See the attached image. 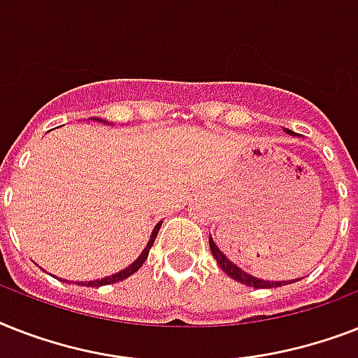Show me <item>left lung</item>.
Listing matches in <instances>:
<instances>
[{"label": "left lung", "instance_id": "left-lung-1", "mask_svg": "<svg viewBox=\"0 0 358 358\" xmlns=\"http://www.w3.org/2000/svg\"><path fill=\"white\" fill-rule=\"evenodd\" d=\"M286 131L294 135V131H289V129H286ZM210 249H212V255L213 258L217 260L219 267H221L229 277H232L234 280H238V282L245 284V286H252V288H278V286H284V284L295 282V280H284V282H278V280H262V278L252 277V275H249V273L243 271V269H239L236 264H232V262L219 250V247L215 245V241H213L212 238H210ZM297 280H299V278H297Z\"/></svg>", "mask_w": 358, "mask_h": 358}]
</instances>
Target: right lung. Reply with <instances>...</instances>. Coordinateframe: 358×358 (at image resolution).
<instances>
[{"instance_id":"1","label":"right lung","mask_w":358,"mask_h":358,"mask_svg":"<svg viewBox=\"0 0 358 358\" xmlns=\"http://www.w3.org/2000/svg\"><path fill=\"white\" fill-rule=\"evenodd\" d=\"M100 120V119H98ZM159 227H162V221L156 224V229L152 230V236H150V241L146 243L145 250L141 252V256L137 258V260L131 264V266H128L126 269H122V271L115 273V275H111V277H106V278H98V280H89V282H78L80 286H89V288H98V286H106V284H115V282H120V280H124V278H128L129 275H134L137 269H139L143 264H145V260L148 258V252H150V247L154 245V239H156L157 232H159Z\"/></svg>"}]
</instances>
